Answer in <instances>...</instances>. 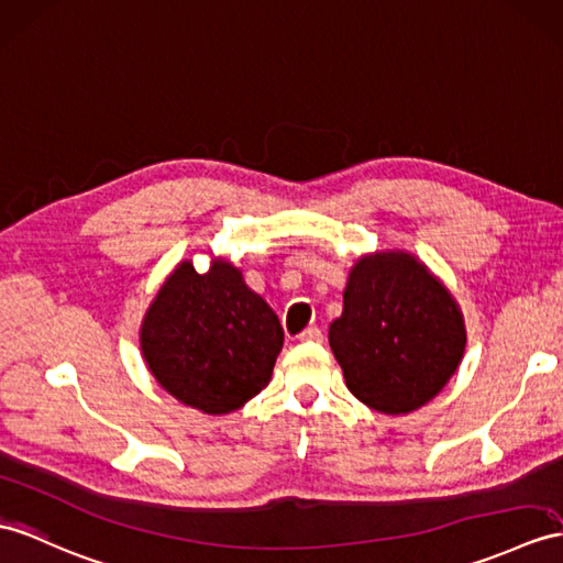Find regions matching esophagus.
Segmentation results:
<instances>
[{"mask_svg": "<svg viewBox=\"0 0 563 563\" xmlns=\"http://www.w3.org/2000/svg\"><path fill=\"white\" fill-rule=\"evenodd\" d=\"M298 339L300 341H308V344H320L324 336H322V329L320 327H308V329H303V332L298 334Z\"/></svg>", "mask_w": 563, "mask_h": 563, "instance_id": "1", "label": "esophagus"}]
</instances>
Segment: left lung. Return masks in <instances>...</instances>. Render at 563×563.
I'll list each match as a JSON object with an SVG mask.
<instances>
[{"label": "left lung", "instance_id": "obj_1", "mask_svg": "<svg viewBox=\"0 0 563 563\" xmlns=\"http://www.w3.org/2000/svg\"><path fill=\"white\" fill-rule=\"evenodd\" d=\"M329 346L363 404L399 416L428 404L456 373L465 329L454 298L424 265L379 253L353 267Z\"/></svg>", "mask_w": 563, "mask_h": 563}]
</instances>
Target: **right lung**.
<instances>
[{
  "instance_id": "right-lung-1",
  "label": "right lung",
  "mask_w": 563,
  "mask_h": 563,
  "mask_svg": "<svg viewBox=\"0 0 563 563\" xmlns=\"http://www.w3.org/2000/svg\"><path fill=\"white\" fill-rule=\"evenodd\" d=\"M141 344L164 389L186 406L219 416L267 387L284 329L236 267L217 260L208 274H198L184 263L150 306Z\"/></svg>"
}]
</instances>
